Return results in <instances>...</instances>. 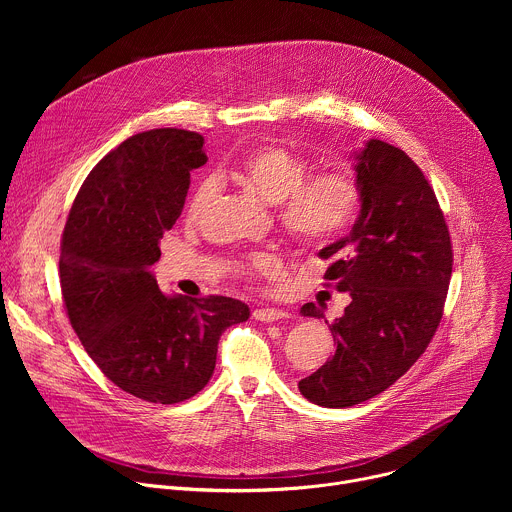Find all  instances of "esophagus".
I'll use <instances>...</instances> for the list:
<instances>
[{
  "label": "esophagus",
  "instance_id": "obj_1",
  "mask_svg": "<svg viewBox=\"0 0 512 512\" xmlns=\"http://www.w3.org/2000/svg\"><path fill=\"white\" fill-rule=\"evenodd\" d=\"M285 316H287V312L279 310V308H257V310H253V318L259 320V322H277Z\"/></svg>",
  "mask_w": 512,
  "mask_h": 512
}]
</instances>
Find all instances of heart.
Returning <instances> with one entry per match:
<instances>
[{
	"instance_id": "heart-1",
	"label": "heart",
	"mask_w": 512,
	"mask_h": 512,
	"mask_svg": "<svg viewBox=\"0 0 512 512\" xmlns=\"http://www.w3.org/2000/svg\"><path fill=\"white\" fill-rule=\"evenodd\" d=\"M310 174V162L287 145L269 143L249 150L223 168L221 178L277 204L279 225L302 249H324L344 235L360 208V184L348 170ZM216 194V182L204 178L196 184L186 214L190 221L206 210ZM275 265L269 253H253L233 263L243 277H253Z\"/></svg>"
}]
</instances>
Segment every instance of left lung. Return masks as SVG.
<instances>
[{"mask_svg":"<svg viewBox=\"0 0 512 512\" xmlns=\"http://www.w3.org/2000/svg\"><path fill=\"white\" fill-rule=\"evenodd\" d=\"M356 162L358 221L320 251L326 285L352 302L330 326L334 356L298 385L322 407L367 401L413 367L442 322L454 265L444 212L419 166L381 139ZM302 314L324 316L314 304Z\"/></svg>","mask_w":512,"mask_h":512,"instance_id":"left-lung-1","label":"left lung"}]
</instances>
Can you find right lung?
Instances as JSON below:
<instances>
[{"label": "right lung", "instance_id": "1", "mask_svg": "<svg viewBox=\"0 0 512 512\" xmlns=\"http://www.w3.org/2000/svg\"><path fill=\"white\" fill-rule=\"evenodd\" d=\"M204 137L152 129L125 139L87 176L60 241L66 316L101 373L125 393L172 405L206 387L221 334L249 318L225 296H164L150 267L182 214Z\"/></svg>", "mask_w": 512, "mask_h": 512}]
</instances>
